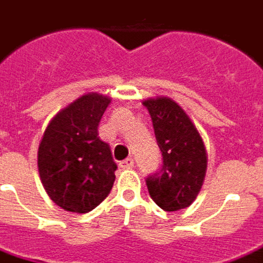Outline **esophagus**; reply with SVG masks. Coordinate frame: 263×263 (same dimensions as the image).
<instances>
[{
  "mask_svg": "<svg viewBox=\"0 0 263 263\" xmlns=\"http://www.w3.org/2000/svg\"><path fill=\"white\" fill-rule=\"evenodd\" d=\"M119 167L121 168H132L134 167V160L132 159H126L119 163Z\"/></svg>",
  "mask_w": 263,
  "mask_h": 263,
  "instance_id": "obj_1",
  "label": "esophagus"
}]
</instances>
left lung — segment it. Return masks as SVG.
<instances>
[{
	"instance_id": "1",
	"label": "left lung",
	"mask_w": 263,
	"mask_h": 263,
	"mask_svg": "<svg viewBox=\"0 0 263 263\" xmlns=\"http://www.w3.org/2000/svg\"><path fill=\"white\" fill-rule=\"evenodd\" d=\"M147 107L161 151V168L145 183L151 199L164 211L192 204L204 183L206 151L204 141L183 109L167 97L148 99Z\"/></svg>"
}]
</instances>
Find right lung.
<instances>
[{"label":"right lung","mask_w":263,"mask_h":263,"mask_svg":"<svg viewBox=\"0 0 263 263\" xmlns=\"http://www.w3.org/2000/svg\"><path fill=\"white\" fill-rule=\"evenodd\" d=\"M110 99L91 93L62 109L48 125L37 151L45 191L65 211L84 214L110 194L116 163L97 126Z\"/></svg>","instance_id":"obj_1"}]
</instances>
